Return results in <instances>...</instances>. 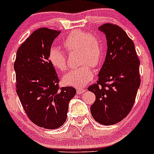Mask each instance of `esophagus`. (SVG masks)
<instances>
[{
  "label": "esophagus",
  "instance_id": "34e87169",
  "mask_svg": "<svg viewBox=\"0 0 154 154\" xmlns=\"http://www.w3.org/2000/svg\"><path fill=\"white\" fill-rule=\"evenodd\" d=\"M86 91V89L84 88H79L77 89V94H82V93L85 92Z\"/></svg>",
  "mask_w": 154,
  "mask_h": 154
}]
</instances>
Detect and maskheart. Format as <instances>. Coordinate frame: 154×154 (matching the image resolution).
Returning a JSON list of instances; mask_svg holds the SVG:
<instances>
[{
    "instance_id": "obj_1",
    "label": "heart",
    "mask_w": 154,
    "mask_h": 154,
    "mask_svg": "<svg viewBox=\"0 0 154 154\" xmlns=\"http://www.w3.org/2000/svg\"><path fill=\"white\" fill-rule=\"evenodd\" d=\"M63 45L68 52H78L79 63L83 65L65 74L63 83L77 88L85 86L94 75L88 65L96 67L103 60V45L96 35L79 29L71 32L63 41ZM48 59L51 64L59 71H63L67 68L66 55L59 48H51L48 53Z\"/></svg>"
}]
</instances>
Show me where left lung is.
I'll list each match as a JSON object with an SVG mask.
<instances>
[{"label": "left lung", "instance_id": "8db88e82", "mask_svg": "<svg viewBox=\"0 0 154 154\" xmlns=\"http://www.w3.org/2000/svg\"><path fill=\"white\" fill-rule=\"evenodd\" d=\"M98 29L106 35L107 52L97 83L88 88L96 97L90 110L96 122L112 125L123 120L134 104L141 83L140 62L123 29L109 23Z\"/></svg>", "mask_w": 154, "mask_h": 154}]
</instances>
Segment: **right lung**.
Wrapping results in <instances>:
<instances>
[{"instance_id":"add662e5","label":"right lung","mask_w":154,"mask_h":154,"mask_svg":"<svg viewBox=\"0 0 154 154\" xmlns=\"http://www.w3.org/2000/svg\"><path fill=\"white\" fill-rule=\"evenodd\" d=\"M60 32L46 27L35 30L18 49L14 63L16 92L27 117L51 130L66 122L68 103L76 94L73 87H59L58 75L48 59Z\"/></svg>"}]
</instances>
